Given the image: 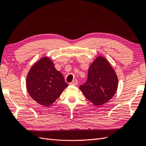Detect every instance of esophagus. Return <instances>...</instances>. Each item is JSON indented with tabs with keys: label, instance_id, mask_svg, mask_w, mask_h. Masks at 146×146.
<instances>
[{
	"label": "esophagus",
	"instance_id": "1",
	"mask_svg": "<svg viewBox=\"0 0 146 146\" xmlns=\"http://www.w3.org/2000/svg\"><path fill=\"white\" fill-rule=\"evenodd\" d=\"M77 84H78V82H77V80H73L71 83H70V85H74V86L77 85Z\"/></svg>",
	"mask_w": 146,
	"mask_h": 146
}]
</instances>
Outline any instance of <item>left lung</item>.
<instances>
[{
  "label": "left lung",
  "instance_id": "1",
  "mask_svg": "<svg viewBox=\"0 0 146 146\" xmlns=\"http://www.w3.org/2000/svg\"><path fill=\"white\" fill-rule=\"evenodd\" d=\"M118 86L116 74L107 60L97 57L88 69V80L80 90L96 106L104 105L116 93Z\"/></svg>",
  "mask_w": 146,
  "mask_h": 146
}]
</instances>
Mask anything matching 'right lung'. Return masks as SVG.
<instances>
[{"instance_id": "obj_1", "label": "right lung", "mask_w": 146, "mask_h": 146, "mask_svg": "<svg viewBox=\"0 0 146 146\" xmlns=\"http://www.w3.org/2000/svg\"><path fill=\"white\" fill-rule=\"evenodd\" d=\"M26 86L31 98L41 105L48 107L59 98L68 84L49 58L43 57L30 69Z\"/></svg>"}]
</instances>
